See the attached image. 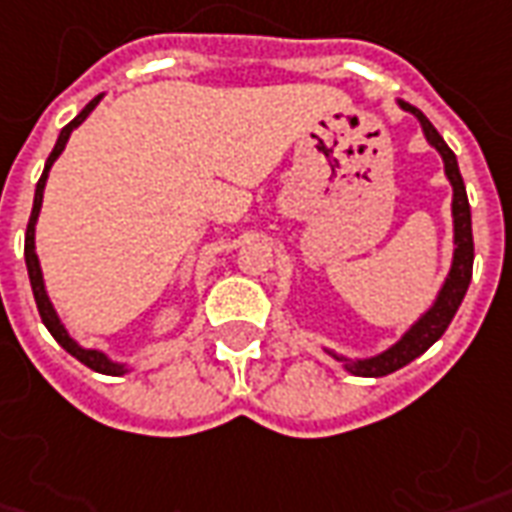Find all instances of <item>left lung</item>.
I'll list each match as a JSON object with an SVG mask.
<instances>
[{"label":"left lung","instance_id":"obj_1","mask_svg":"<svg viewBox=\"0 0 512 512\" xmlns=\"http://www.w3.org/2000/svg\"><path fill=\"white\" fill-rule=\"evenodd\" d=\"M404 111L415 113L423 124V132H426V140L431 146L442 154L445 160V173H448L450 184H453V227H456V252H453V268H450L445 285L439 290L437 304L431 306L429 312L420 317L418 323L412 325L410 331L404 333V339L399 344H393L391 350H385L377 358H369V361H355L350 363L342 355H333L336 361H344L347 372L358 374V377H385V374L396 372L401 366H407L410 361H415L418 355L429 350L431 344L437 342L442 333L448 331L450 320L456 317L458 306L467 295V287L472 282V260H475V241H472V214H469V200H467V187H464V179L458 173L456 154L450 151V146L442 140L434 124H431L418 108H412L407 102H399Z\"/></svg>","mask_w":512,"mask_h":512}]
</instances>
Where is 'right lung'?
<instances>
[{"label": "right lung", "mask_w": 512, "mask_h": 512, "mask_svg": "<svg viewBox=\"0 0 512 512\" xmlns=\"http://www.w3.org/2000/svg\"><path fill=\"white\" fill-rule=\"evenodd\" d=\"M100 102V97H94L86 108H83L78 116H75L67 127H64L62 132H59V140H56L54 151H51V157H48V162H45V170L43 176H40V181H37V189H34V206H32V217H29V225H26V241H24V257H26V271H29V282H32V293H34V304H37V312H40V317H43L45 328L51 331V336H54L56 342L62 344L64 350L70 352L73 358H78V361L83 363V366H89V369H94V372L100 374H124V366H119V363H111L102 352L97 350H83V347H78V344L70 339V333L64 331V325L59 323V317H56L54 306H51V301H48V295H45V285H43V274H40V263H37V255H34V222H37V214H40V206H43V189H45V179H48V170H51V165H54V160L59 157L64 151V146H67V138H70V132L81 124L89 113L94 111V105Z\"/></svg>", "instance_id": "1"}]
</instances>
